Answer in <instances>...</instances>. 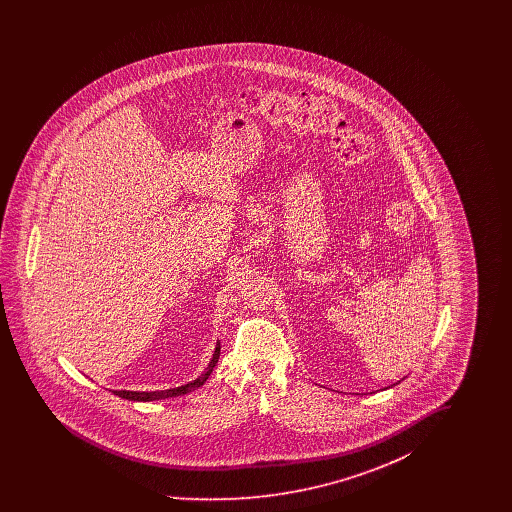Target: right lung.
I'll list each match as a JSON object with an SVG mask.
<instances>
[{"mask_svg": "<svg viewBox=\"0 0 512 512\" xmlns=\"http://www.w3.org/2000/svg\"><path fill=\"white\" fill-rule=\"evenodd\" d=\"M220 357V343H217V347H215V353H213V359H211V363L209 366L205 368V372L199 376V378H195L194 382H188V384H184V386H180V388H172V390H161V391H115V395H119L122 399H128V401H155V399H167V397H178V395H184V393H190V391L197 390V388H201L205 382H207V378L211 376V372H213V368L217 366L219 363Z\"/></svg>", "mask_w": 512, "mask_h": 512, "instance_id": "right-lung-1", "label": "right lung"}]
</instances>
